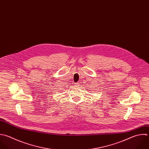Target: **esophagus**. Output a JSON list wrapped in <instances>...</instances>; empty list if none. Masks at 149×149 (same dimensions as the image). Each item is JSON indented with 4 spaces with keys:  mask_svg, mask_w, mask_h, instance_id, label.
<instances>
[{
    "mask_svg": "<svg viewBox=\"0 0 149 149\" xmlns=\"http://www.w3.org/2000/svg\"><path fill=\"white\" fill-rule=\"evenodd\" d=\"M79 86V83H77L76 84H75V86H77V87H78Z\"/></svg>",
    "mask_w": 149,
    "mask_h": 149,
    "instance_id": "1",
    "label": "esophagus"
}]
</instances>
